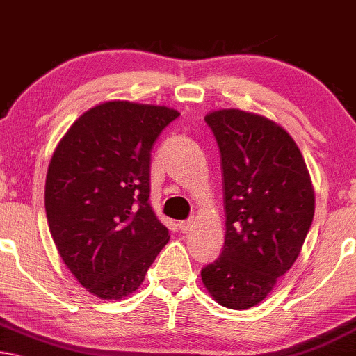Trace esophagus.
I'll return each mask as SVG.
<instances>
[{
    "mask_svg": "<svg viewBox=\"0 0 356 356\" xmlns=\"http://www.w3.org/2000/svg\"><path fill=\"white\" fill-rule=\"evenodd\" d=\"M194 226H195L194 220H189V221H181V222H178V227H179V231H181L183 234H188L189 231H193Z\"/></svg>",
    "mask_w": 356,
    "mask_h": 356,
    "instance_id": "esophagus-1",
    "label": "esophagus"
}]
</instances>
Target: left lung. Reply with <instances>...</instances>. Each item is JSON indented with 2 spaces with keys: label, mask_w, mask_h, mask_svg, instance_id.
I'll return each instance as SVG.
<instances>
[{
  "label": "left lung",
  "mask_w": 356,
  "mask_h": 356,
  "mask_svg": "<svg viewBox=\"0 0 356 356\" xmlns=\"http://www.w3.org/2000/svg\"><path fill=\"white\" fill-rule=\"evenodd\" d=\"M221 152L226 237L202 282L222 307L264 300L302 250L315 191L296 141L258 113L221 108L205 116Z\"/></svg>",
  "instance_id": "obj_1"
}]
</instances>
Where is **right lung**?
I'll return each instance as SVG.
<instances>
[{"mask_svg": "<svg viewBox=\"0 0 356 356\" xmlns=\"http://www.w3.org/2000/svg\"><path fill=\"white\" fill-rule=\"evenodd\" d=\"M177 109L129 100L79 116L54 151L44 204L60 258L94 296L136 291L170 234L149 204L151 149Z\"/></svg>", "mask_w": 356, "mask_h": 356, "instance_id": "add662e5", "label": "right lung"}]
</instances>
